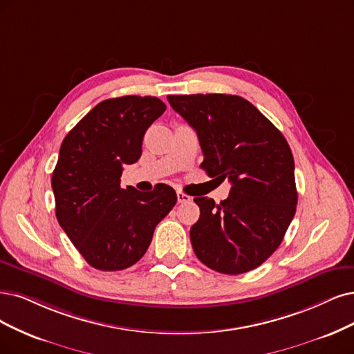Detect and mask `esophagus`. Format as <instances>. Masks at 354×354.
Wrapping results in <instances>:
<instances>
[{"instance_id":"esophagus-1","label":"esophagus","mask_w":354,"mask_h":354,"mask_svg":"<svg viewBox=\"0 0 354 354\" xmlns=\"http://www.w3.org/2000/svg\"><path fill=\"white\" fill-rule=\"evenodd\" d=\"M176 197H178V203L179 204H187V203H189L192 198L189 197V195H187V194H184V192H180V191H178L176 192Z\"/></svg>"}]
</instances>
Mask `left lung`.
I'll return each instance as SVG.
<instances>
[{
  "mask_svg": "<svg viewBox=\"0 0 354 354\" xmlns=\"http://www.w3.org/2000/svg\"><path fill=\"white\" fill-rule=\"evenodd\" d=\"M170 106L197 131L210 178L229 179L220 204L197 197L200 218L189 236L197 258L223 274H242L280 246L296 213L292 150L280 131L241 96H167Z\"/></svg>",
  "mask_w": 354,
  "mask_h": 354,
  "instance_id": "8db88e82",
  "label": "left lung"
}]
</instances>
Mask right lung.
I'll list each match as a JSON object with an SVG mask.
<instances>
[{"instance_id": "obj_1", "label": "right lung", "mask_w": 354, "mask_h": 354, "mask_svg": "<svg viewBox=\"0 0 354 354\" xmlns=\"http://www.w3.org/2000/svg\"><path fill=\"white\" fill-rule=\"evenodd\" d=\"M166 111L153 96L103 100L65 136L52 174L55 214L62 230L100 271H120L146 254L157 223L176 204L159 184L150 192L121 188L125 165L141 156L147 128Z\"/></svg>"}]
</instances>
